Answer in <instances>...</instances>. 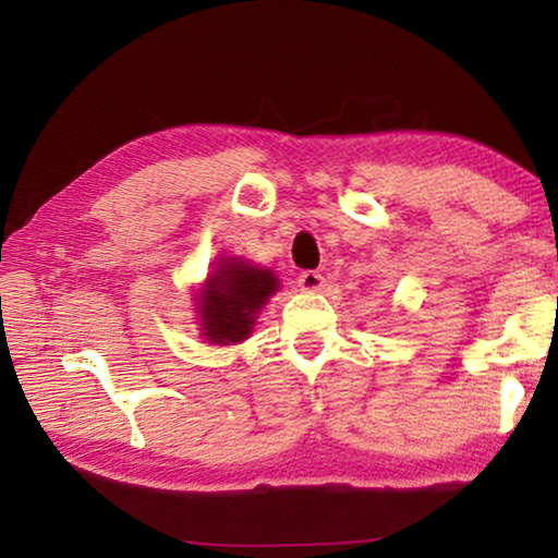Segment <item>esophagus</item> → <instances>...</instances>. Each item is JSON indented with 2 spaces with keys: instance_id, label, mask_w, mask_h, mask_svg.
<instances>
[{
  "instance_id": "esophagus-1",
  "label": "esophagus",
  "mask_w": 558,
  "mask_h": 558,
  "mask_svg": "<svg viewBox=\"0 0 558 558\" xmlns=\"http://www.w3.org/2000/svg\"><path fill=\"white\" fill-rule=\"evenodd\" d=\"M298 286L302 290H319L325 286V278H323V272H317V270H302L298 278Z\"/></svg>"
}]
</instances>
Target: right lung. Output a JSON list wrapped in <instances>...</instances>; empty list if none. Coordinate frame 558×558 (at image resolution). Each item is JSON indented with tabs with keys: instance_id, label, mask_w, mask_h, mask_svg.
<instances>
[{
	"instance_id": "1",
	"label": "right lung",
	"mask_w": 558,
	"mask_h": 558,
	"mask_svg": "<svg viewBox=\"0 0 558 558\" xmlns=\"http://www.w3.org/2000/svg\"><path fill=\"white\" fill-rule=\"evenodd\" d=\"M278 290L270 270L245 266L243 260H226L206 280L199 298L204 337L216 344H235L251 335L258 310Z\"/></svg>"
}]
</instances>
